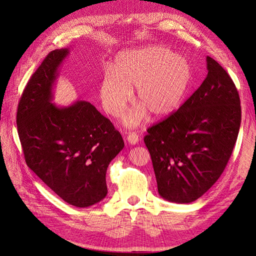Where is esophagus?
I'll use <instances>...</instances> for the list:
<instances>
[{
    "instance_id": "esophagus-1",
    "label": "esophagus",
    "mask_w": 256,
    "mask_h": 256,
    "mask_svg": "<svg viewBox=\"0 0 256 256\" xmlns=\"http://www.w3.org/2000/svg\"><path fill=\"white\" fill-rule=\"evenodd\" d=\"M126 140L130 144H132V146H135V144H137L139 141V136L136 134V132H132L126 136Z\"/></svg>"
}]
</instances>
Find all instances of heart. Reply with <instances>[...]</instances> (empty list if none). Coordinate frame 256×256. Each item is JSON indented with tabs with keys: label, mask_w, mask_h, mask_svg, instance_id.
Instances as JSON below:
<instances>
[{
	"label": "heart",
	"mask_w": 256,
	"mask_h": 256,
	"mask_svg": "<svg viewBox=\"0 0 256 256\" xmlns=\"http://www.w3.org/2000/svg\"><path fill=\"white\" fill-rule=\"evenodd\" d=\"M99 88L106 112L119 116L132 99L139 104L124 118L126 128H136L148 117L161 118L181 104L190 86L192 66L188 60L163 46H148L119 54Z\"/></svg>",
	"instance_id": "obj_1"
}]
</instances>
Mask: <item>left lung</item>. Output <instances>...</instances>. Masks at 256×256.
I'll return each mask as SVG.
<instances>
[{
	"instance_id": "8db88e82",
	"label": "left lung",
	"mask_w": 256,
	"mask_h": 256,
	"mask_svg": "<svg viewBox=\"0 0 256 256\" xmlns=\"http://www.w3.org/2000/svg\"><path fill=\"white\" fill-rule=\"evenodd\" d=\"M207 76L179 110L148 130L159 194L172 203H192L224 172L242 120L238 92L228 73L209 56Z\"/></svg>"
}]
</instances>
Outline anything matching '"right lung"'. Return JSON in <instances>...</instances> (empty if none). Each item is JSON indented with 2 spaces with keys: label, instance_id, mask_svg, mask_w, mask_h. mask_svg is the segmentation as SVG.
Listing matches in <instances>:
<instances>
[{
  "label": "right lung",
  "instance_id": "right-lung-1",
  "mask_svg": "<svg viewBox=\"0 0 256 256\" xmlns=\"http://www.w3.org/2000/svg\"><path fill=\"white\" fill-rule=\"evenodd\" d=\"M69 48L50 52L22 94L16 124L28 168L62 198L86 208L106 198L108 166L124 148L120 132L88 102L52 104Z\"/></svg>",
  "mask_w": 256,
  "mask_h": 256
}]
</instances>
